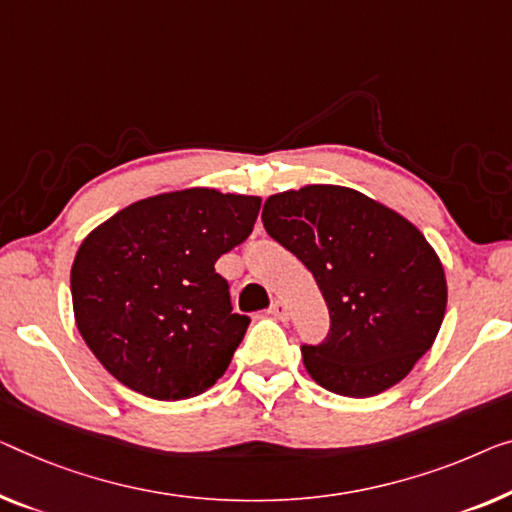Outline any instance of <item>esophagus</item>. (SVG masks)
<instances>
[{
    "instance_id": "esophagus-1",
    "label": "esophagus",
    "mask_w": 512,
    "mask_h": 512,
    "mask_svg": "<svg viewBox=\"0 0 512 512\" xmlns=\"http://www.w3.org/2000/svg\"><path fill=\"white\" fill-rule=\"evenodd\" d=\"M269 312L276 319H289V308L282 301H273L271 303V308H269Z\"/></svg>"
}]
</instances>
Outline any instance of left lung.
Returning a JSON list of instances; mask_svg holds the SVG:
<instances>
[{"label":"left lung","mask_w":512,"mask_h":512,"mask_svg":"<svg viewBox=\"0 0 512 512\" xmlns=\"http://www.w3.org/2000/svg\"><path fill=\"white\" fill-rule=\"evenodd\" d=\"M264 230L301 259L331 315L319 345H303L308 375L326 391L370 398L409 375L446 315L439 255L398 211L345 186L271 195Z\"/></svg>","instance_id":"8db88e82"}]
</instances>
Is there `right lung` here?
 Listing matches in <instances>:
<instances>
[{
    "label": "right lung",
    "mask_w": 512,
    "mask_h": 512,
    "mask_svg": "<svg viewBox=\"0 0 512 512\" xmlns=\"http://www.w3.org/2000/svg\"><path fill=\"white\" fill-rule=\"evenodd\" d=\"M255 195L186 188L114 213L80 243L75 324L105 370L154 400L200 395L225 375L250 319L213 264L253 232Z\"/></svg>",
    "instance_id": "obj_1"
}]
</instances>
